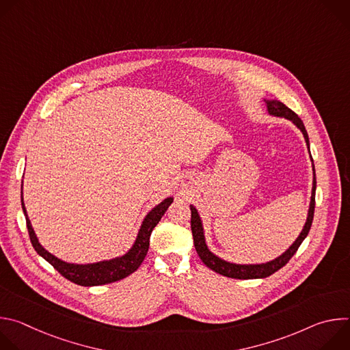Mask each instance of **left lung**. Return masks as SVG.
<instances>
[{"mask_svg": "<svg viewBox=\"0 0 350 350\" xmlns=\"http://www.w3.org/2000/svg\"><path fill=\"white\" fill-rule=\"evenodd\" d=\"M266 104H267V111L270 115L285 118V119L293 122V124L297 126V129L304 133V137L309 146L308 131H306L305 124L301 120V118H299L293 111H291L288 107H285L282 103L275 101V99H273V101H266ZM314 206H316V172H314V166H313V188H312L310 208H309L306 224H305L301 235L296 238V241L289 246L288 251H285V254H282L281 256H278L277 259H274L271 262L262 263V265H234V263H230V262H226V260L217 258L216 255H213L209 251L206 246V242H205L202 221H201V219H199L196 209L191 205L189 206L191 208V230H192L195 249H196L199 258H201V260L205 263V266H208L211 270L216 271L217 274H221V275L230 277V278H237V280L266 278V277L274 274L275 271H278L281 267H284L289 262V259L296 254L297 247L301 246L304 239L308 237L312 223H313V217H314Z\"/></svg>", "mask_w": 350, "mask_h": 350, "instance_id": "left-lung-1", "label": "left lung"}]
</instances>
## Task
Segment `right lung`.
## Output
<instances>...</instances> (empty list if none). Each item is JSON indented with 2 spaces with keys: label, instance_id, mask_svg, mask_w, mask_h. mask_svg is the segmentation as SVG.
I'll return each mask as SVG.
<instances>
[{
  "label": "right lung",
  "instance_id": "right-lung-1",
  "mask_svg": "<svg viewBox=\"0 0 350 350\" xmlns=\"http://www.w3.org/2000/svg\"><path fill=\"white\" fill-rule=\"evenodd\" d=\"M173 198H166L163 202H161L158 206H155L151 212L146 215V217L142 221V226L138 231L137 239L133 245L130 251L122 256L112 260H104L92 265H72L66 263L49 252L40 245L34 230L30 224V220L27 217L25 204H23V196H22V209L26 217V226L29 231V237L31 241L33 247L36 252L42 256L49 265H51L61 275H64L66 280L81 285V286H95V285H105L111 282H116L119 280L126 278L131 273H134L141 263L144 262L146 252L149 249V237H151L152 230L157 227V224L161 221L162 216L167 211V208L172 205Z\"/></svg>",
  "mask_w": 350,
  "mask_h": 350
}]
</instances>
